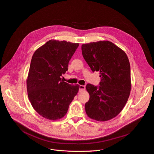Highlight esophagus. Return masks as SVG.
Returning a JSON list of instances; mask_svg holds the SVG:
<instances>
[{
	"mask_svg": "<svg viewBox=\"0 0 154 154\" xmlns=\"http://www.w3.org/2000/svg\"><path fill=\"white\" fill-rule=\"evenodd\" d=\"M85 86H84V85H79V91L80 92L85 91Z\"/></svg>",
	"mask_w": 154,
	"mask_h": 154,
	"instance_id": "1",
	"label": "esophagus"
}]
</instances>
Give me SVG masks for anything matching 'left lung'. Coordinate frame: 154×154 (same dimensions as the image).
Masks as SVG:
<instances>
[{
  "label": "left lung",
  "mask_w": 154,
  "mask_h": 154,
  "mask_svg": "<svg viewBox=\"0 0 154 154\" xmlns=\"http://www.w3.org/2000/svg\"><path fill=\"white\" fill-rule=\"evenodd\" d=\"M85 60L91 69L100 72L99 87L88 84L90 94L85 112L90 119L105 122L118 115L126 105L131 91L130 65L125 52L109 41L82 46Z\"/></svg>",
  "instance_id": "1"
}]
</instances>
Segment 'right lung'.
Here are the masks:
<instances>
[{
	"instance_id": "obj_1",
	"label": "right lung",
	"mask_w": 154,
	"mask_h": 154,
	"mask_svg": "<svg viewBox=\"0 0 154 154\" xmlns=\"http://www.w3.org/2000/svg\"><path fill=\"white\" fill-rule=\"evenodd\" d=\"M79 43L51 39L35 50L26 80L27 94L35 112L50 120L61 119L77 94L79 85L63 81Z\"/></svg>"
}]
</instances>
